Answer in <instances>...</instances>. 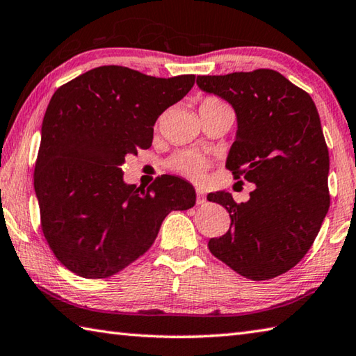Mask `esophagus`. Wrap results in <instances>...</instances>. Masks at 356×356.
Returning a JSON list of instances; mask_svg holds the SVG:
<instances>
[{
    "label": "esophagus",
    "instance_id": "esophagus-1",
    "mask_svg": "<svg viewBox=\"0 0 356 356\" xmlns=\"http://www.w3.org/2000/svg\"><path fill=\"white\" fill-rule=\"evenodd\" d=\"M196 196H197V204L205 202V190L202 186H196Z\"/></svg>",
    "mask_w": 356,
    "mask_h": 356
}]
</instances>
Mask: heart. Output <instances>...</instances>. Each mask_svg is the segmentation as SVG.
Segmentation results:
<instances>
[{"instance_id":"heart-1","label":"heart","mask_w":356,"mask_h":356,"mask_svg":"<svg viewBox=\"0 0 356 356\" xmlns=\"http://www.w3.org/2000/svg\"><path fill=\"white\" fill-rule=\"evenodd\" d=\"M204 102H213V104H219V101L216 99H205ZM170 166L174 171H177L180 174H184L186 177L191 179H199L202 176V172L207 170V160L199 156L196 152L191 151H184L179 152L170 160Z\"/></svg>"}]
</instances>
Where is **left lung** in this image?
I'll use <instances>...</instances> for the list:
<instances>
[{
    "mask_svg": "<svg viewBox=\"0 0 356 356\" xmlns=\"http://www.w3.org/2000/svg\"><path fill=\"white\" fill-rule=\"evenodd\" d=\"M196 83L234 107L236 134L225 168L255 185L248 202L236 204L227 191L207 196L232 221L209 249L245 279H274L302 260L330 207V159L318 108L274 70L197 76Z\"/></svg>",
    "mask_w": 356,
    "mask_h": 356,
    "instance_id": "obj_1",
    "label": "left lung"
}]
</instances>
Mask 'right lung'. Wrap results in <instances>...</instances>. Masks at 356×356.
<instances>
[{
  "label": "right lung",
  "instance_id": "add662e5",
  "mask_svg": "<svg viewBox=\"0 0 356 356\" xmlns=\"http://www.w3.org/2000/svg\"><path fill=\"white\" fill-rule=\"evenodd\" d=\"M195 86V74L152 77L126 67L90 70L57 88L43 116L34 188L42 230L63 266L106 279L151 248L168 213L196 191L176 176L129 185L126 156L152 145L154 124Z\"/></svg>",
  "mask_w": 356,
  "mask_h": 356
}]
</instances>
